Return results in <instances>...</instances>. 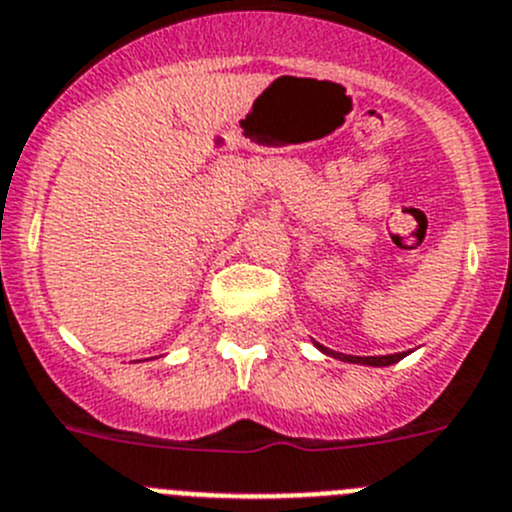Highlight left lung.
Wrapping results in <instances>:
<instances>
[{"instance_id":"obj_1","label":"left lung","mask_w":512,"mask_h":512,"mask_svg":"<svg viewBox=\"0 0 512 512\" xmlns=\"http://www.w3.org/2000/svg\"><path fill=\"white\" fill-rule=\"evenodd\" d=\"M317 348L322 350L325 355H330V358H337L342 360V363H355V365H373V368H386V365H393L398 363L401 358H406L409 353H396V355H345V353H335V350L330 348H322L320 342H314Z\"/></svg>"}]
</instances>
